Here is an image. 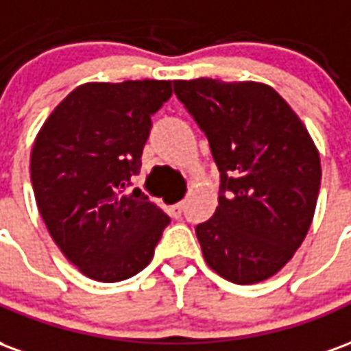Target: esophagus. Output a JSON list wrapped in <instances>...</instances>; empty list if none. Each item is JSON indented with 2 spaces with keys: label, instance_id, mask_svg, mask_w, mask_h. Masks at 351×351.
Instances as JSON below:
<instances>
[{
  "label": "esophagus",
  "instance_id": "obj_1",
  "mask_svg": "<svg viewBox=\"0 0 351 351\" xmlns=\"http://www.w3.org/2000/svg\"><path fill=\"white\" fill-rule=\"evenodd\" d=\"M184 213V201H180V203H176V205L171 206V214L175 216V218H180Z\"/></svg>",
  "mask_w": 351,
  "mask_h": 351
}]
</instances>
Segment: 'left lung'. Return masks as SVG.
<instances>
[{"label":"left lung","instance_id":"8db88e82","mask_svg":"<svg viewBox=\"0 0 351 351\" xmlns=\"http://www.w3.org/2000/svg\"><path fill=\"white\" fill-rule=\"evenodd\" d=\"M220 171L218 206L195 228L203 258L233 284H258L293 258L308 233L322 182L314 141L271 86L175 80Z\"/></svg>","mask_w":351,"mask_h":351}]
</instances>
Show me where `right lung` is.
<instances>
[{
  "label": "right lung",
  "instance_id": "add662e5",
  "mask_svg": "<svg viewBox=\"0 0 351 351\" xmlns=\"http://www.w3.org/2000/svg\"><path fill=\"white\" fill-rule=\"evenodd\" d=\"M171 80L88 82L43 123L32 148V186L58 248L82 274L120 282L154 258L169 218L131 178L141 171L154 112Z\"/></svg>",
  "mask_w": 351,
  "mask_h": 351
}]
</instances>
